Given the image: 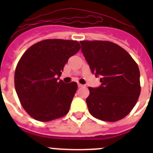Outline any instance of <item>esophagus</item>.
<instances>
[{"label": "esophagus", "instance_id": "obj_1", "mask_svg": "<svg viewBox=\"0 0 153 153\" xmlns=\"http://www.w3.org/2000/svg\"><path fill=\"white\" fill-rule=\"evenodd\" d=\"M78 86H79V87H83V86H83V84H80V83H78Z\"/></svg>", "mask_w": 153, "mask_h": 153}]
</instances>
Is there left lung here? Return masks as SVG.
I'll use <instances>...</instances> for the list:
<instances>
[{"label": "left lung", "mask_w": 153, "mask_h": 153, "mask_svg": "<svg viewBox=\"0 0 153 153\" xmlns=\"http://www.w3.org/2000/svg\"><path fill=\"white\" fill-rule=\"evenodd\" d=\"M81 51L101 86L89 87L86 104L98 120L116 122L131 112L141 92L140 73L129 53L106 40H81Z\"/></svg>", "instance_id": "1"}]
</instances>
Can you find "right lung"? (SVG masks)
<instances>
[{
    "mask_svg": "<svg viewBox=\"0 0 153 153\" xmlns=\"http://www.w3.org/2000/svg\"><path fill=\"white\" fill-rule=\"evenodd\" d=\"M79 49L76 40L47 39L22 55L16 67L14 86L23 108L32 118L48 122L68 113L77 83L66 84L58 79L69 58Z\"/></svg>",
    "mask_w": 153,
    "mask_h": 153,
    "instance_id": "add662e5",
    "label": "right lung"
}]
</instances>
